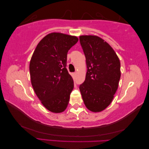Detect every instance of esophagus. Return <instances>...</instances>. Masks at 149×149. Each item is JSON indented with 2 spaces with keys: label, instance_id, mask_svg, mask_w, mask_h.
I'll use <instances>...</instances> for the list:
<instances>
[{
  "label": "esophagus",
  "instance_id": "34e87169",
  "mask_svg": "<svg viewBox=\"0 0 149 149\" xmlns=\"http://www.w3.org/2000/svg\"><path fill=\"white\" fill-rule=\"evenodd\" d=\"M76 75H77V73H76V72H73V73H72V78H73L74 79L76 77Z\"/></svg>",
  "mask_w": 149,
  "mask_h": 149
}]
</instances>
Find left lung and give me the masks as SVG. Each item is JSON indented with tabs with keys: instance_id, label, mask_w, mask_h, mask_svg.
Masks as SVG:
<instances>
[{
	"instance_id": "obj_1",
	"label": "left lung",
	"mask_w": 149,
	"mask_h": 149,
	"mask_svg": "<svg viewBox=\"0 0 149 149\" xmlns=\"http://www.w3.org/2000/svg\"><path fill=\"white\" fill-rule=\"evenodd\" d=\"M87 71L80 86L84 104L89 111L101 112L111 104L121 77L119 58L111 46L95 35L80 36Z\"/></svg>"
}]
</instances>
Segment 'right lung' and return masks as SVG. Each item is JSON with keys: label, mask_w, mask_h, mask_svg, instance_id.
I'll list each match as a JSON object with an SVG mask.
<instances>
[{"label": "right lung", "mask_w": 149, "mask_h": 149, "mask_svg": "<svg viewBox=\"0 0 149 149\" xmlns=\"http://www.w3.org/2000/svg\"><path fill=\"white\" fill-rule=\"evenodd\" d=\"M77 36L51 33L36 45L29 63L31 85L47 110L64 111L69 104L74 82L66 69L68 51L77 43Z\"/></svg>", "instance_id": "right-lung-1"}]
</instances>
